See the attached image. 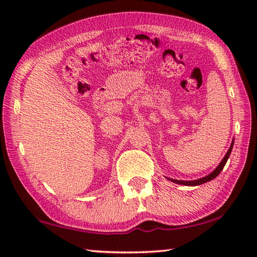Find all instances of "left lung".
I'll return each mask as SVG.
<instances>
[{"mask_svg": "<svg viewBox=\"0 0 257 257\" xmlns=\"http://www.w3.org/2000/svg\"><path fill=\"white\" fill-rule=\"evenodd\" d=\"M232 147H233V141H232V143H231V145H230V147H229L227 154L224 155V158L222 159V161H221V162L219 163V165H217V167L210 173V175H207V176L203 177V178H199V179H197V180H187V181H185V180L171 179V178H167V179L171 180L172 182H175V184H178V185H185V186H198V185L205 184V182H207V181H211V180L214 179L215 177L219 176L220 172L222 171V169L224 168V165H225V163H227V161H228V159H229L230 153H231Z\"/></svg>", "mask_w": 257, "mask_h": 257, "instance_id": "obj_1", "label": "left lung"}]
</instances>
